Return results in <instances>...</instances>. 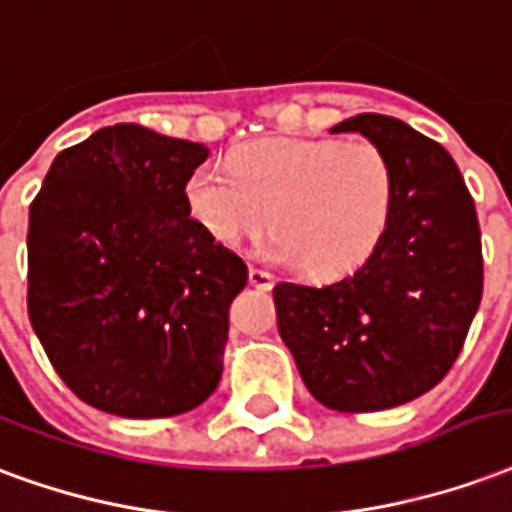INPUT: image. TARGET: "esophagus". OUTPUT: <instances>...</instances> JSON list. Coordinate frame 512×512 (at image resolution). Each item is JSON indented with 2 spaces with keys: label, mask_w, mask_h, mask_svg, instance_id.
<instances>
[{
  "label": "esophagus",
  "mask_w": 512,
  "mask_h": 512,
  "mask_svg": "<svg viewBox=\"0 0 512 512\" xmlns=\"http://www.w3.org/2000/svg\"><path fill=\"white\" fill-rule=\"evenodd\" d=\"M248 281H251L256 289H270V286H272V272L261 270V267H251V270H248Z\"/></svg>",
  "instance_id": "obj_1"
}]
</instances>
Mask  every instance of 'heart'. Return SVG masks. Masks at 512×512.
Returning <instances> with one entry per match:
<instances>
[{
  "label": "heart",
  "instance_id": "obj_1",
  "mask_svg": "<svg viewBox=\"0 0 512 512\" xmlns=\"http://www.w3.org/2000/svg\"><path fill=\"white\" fill-rule=\"evenodd\" d=\"M395 169L371 138H272L234 152L229 171L201 163L185 179V204L220 245L270 226L267 256L338 278L374 256L390 229Z\"/></svg>",
  "mask_w": 512,
  "mask_h": 512
}]
</instances>
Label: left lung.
I'll list each match as a JSON object with an SVG mask.
<instances>
[{
  "label": "left lung",
  "mask_w": 512,
  "mask_h": 512,
  "mask_svg": "<svg viewBox=\"0 0 512 512\" xmlns=\"http://www.w3.org/2000/svg\"><path fill=\"white\" fill-rule=\"evenodd\" d=\"M333 133H363L395 169L390 229L374 256L327 286L272 289L278 333L305 387L335 412L393 409L445 379L483 297L475 201L442 144L384 114Z\"/></svg>",
  "instance_id": "8db88e82"
}]
</instances>
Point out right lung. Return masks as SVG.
<instances>
[{
	"label": "right lung",
	"instance_id": "1",
	"mask_svg": "<svg viewBox=\"0 0 512 512\" xmlns=\"http://www.w3.org/2000/svg\"><path fill=\"white\" fill-rule=\"evenodd\" d=\"M204 144L114 125L59 152L29 207V322L100 412L171 417L218 387L245 261L190 218Z\"/></svg>",
	"mask_w": 512,
	"mask_h": 512
}]
</instances>
